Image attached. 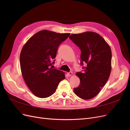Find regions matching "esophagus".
Returning a JSON list of instances; mask_svg holds the SVG:
<instances>
[{
    "instance_id": "esophagus-1",
    "label": "esophagus",
    "mask_w": 130,
    "mask_h": 130,
    "mask_svg": "<svg viewBox=\"0 0 130 130\" xmlns=\"http://www.w3.org/2000/svg\"><path fill=\"white\" fill-rule=\"evenodd\" d=\"M67 74H68V76H72V75H73V73L72 72H68V73H67Z\"/></svg>"
}]
</instances>
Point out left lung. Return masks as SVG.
I'll return each mask as SVG.
<instances>
[{
  "instance_id": "8db88e82",
  "label": "left lung",
  "mask_w": 130,
  "mask_h": 130,
  "mask_svg": "<svg viewBox=\"0 0 130 130\" xmlns=\"http://www.w3.org/2000/svg\"><path fill=\"white\" fill-rule=\"evenodd\" d=\"M69 38L81 50L80 64L84 69L83 72L76 74L80 78V84L74 88V91L82 99H92L100 92L109 77L111 48L104 39L95 32L72 34Z\"/></svg>"
}]
</instances>
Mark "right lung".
<instances>
[{
    "label": "right lung",
    "instance_id": "1",
    "mask_svg": "<svg viewBox=\"0 0 130 130\" xmlns=\"http://www.w3.org/2000/svg\"><path fill=\"white\" fill-rule=\"evenodd\" d=\"M70 34L42 30L35 34L23 47L20 66L23 78L35 95L45 98L53 94L60 81L65 78L63 72L50 67L61 43Z\"/></svg>",
    "mask_w": 130,
    "mask_h": 130
}]
</instances>
